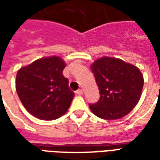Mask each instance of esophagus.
Masks as SVG:
<instances>
[{"mask_svg":"<svg viewBox=\"0 0 160 160\" xmlns=\"http://www.w3.org/2000/svg\"><path fill=\"white\" fill-rule=\"evenodd\" d=\"M75 92H76L77 95H82V94L84 93V91L83 89H79V90H77Z\"/></svg>","mask_w":160,"mask_h":160,"instance_id":"esophagus-1","label":"esophagus"}]
</instances>
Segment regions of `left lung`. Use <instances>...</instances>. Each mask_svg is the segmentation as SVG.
<instances>
[{
  "instance_id": "8db88e82",
  "label": "left lung",
  "mask_w": 160,
  "mask_h": 160,
  "mask_svg": "<svg viewBox=\"0 0 160 160\" xmlns=\"http://www.w3.org/2000/svg\"><path fill=\"white\" fill-rule=\"evenodd\" d=\"M100 99L89 108L98 118L115 120L130 112L141 98L144 78L141 70L123 60L103 56L91 64Z\"/></svg>"
}]
</instances>
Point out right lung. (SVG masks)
<instances>
[{
	"label": "right lung",
	"mask_w": 160,
	"mask_h": 160,
	"mask_svg": "<svg viewBox=\"0 0 160 160\" xmlns=\"http://www.w3.org/2000/svg\"><path fill=\"white\" fill-rule=\"evenodd\" d=\"M58 56L42 57L21 67L16 74L17 94L26 110L41 120H55L66 113L74 97Z\"/></svg>",
	"instance_id": "1"
}]
</instances>
